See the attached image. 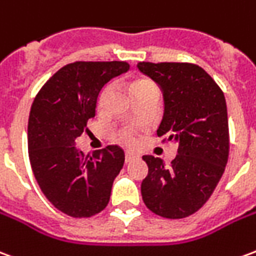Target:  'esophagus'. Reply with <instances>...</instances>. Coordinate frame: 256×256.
I'll list each match as a JSON object with an SVG mask.
<instances>
[{
    "label": "esophagus",
    "mask_w": 256,
    "mask_h": 256,
    "mask_svg": "<svg viewBox=\"0 0 256 256\" xmlns=\"http://www.w3.org/2000/svg\"><path fill=\"white\" fill-rule=\"evenodd\" d=\"M134 159H137V155H134L132 152H126V155H124V162H126V163H130V162H133Z\"/></svg>",
    "instance_id": "1"
}]
</instances>
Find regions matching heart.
Instances as JSON below:
<instances>
[{"mask_svg": "<svg viewBox=\"0 0 256 256\" xmlns=\"http://www.w3.org/2000/svg\"><path fill=\"white\" fill-rule=\"evenodd\" d=\"M158 89L156 88V84L150 80V79H146V78H141V79H137V80H134L133 84H132V90H133L134 96L137 97V96L142 94L145 92H148V90H155ZM108 88L102 90V93L100 96V104L104 102L106 100V94H108ZM118 137L120 141L123 142H126V144H132L134 141V130L133 128H122L119 133H118Z\"/></svg>", "mask_w": 256, "mask_h": 256, "instance_id": "obj_1", "label": "heart"}]
</instances>
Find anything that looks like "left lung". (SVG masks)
Instances as JSON below:
<instances>
[{"label": "left lung", "instance_id": "obj_1", "mask_svg": "<svg viewBox=\"0 0 256 256\" xmlns=\"http://www.w3.org/2000/svg\"><path fill=\"white\" fill-rule=\"evenodd\" d=\"M137 67L163 93L164 114L158 136L178 144L170 166L160 158L142 156L148 164L141 184L142 200L163 218H185L203 207L225 172L229 156L225 96L196 64L142 62Z\"/></svg>", "mask_w": 256, "mask_h": 256}]
</instances>
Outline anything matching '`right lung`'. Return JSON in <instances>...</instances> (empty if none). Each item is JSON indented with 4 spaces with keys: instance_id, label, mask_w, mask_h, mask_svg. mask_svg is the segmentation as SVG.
Here are the masks:
<instances>
[{
    "instance_id": "right-lung-1",
    "label": "right lung",
    "mask_w": 256,
    "mask_h": 256,
    "mask_svg": "<svg viewBox=\"0 0 256 256\" xmlns=\"http://www.w3.org/2000/svg\"><path fill=\"white\" fill-rule=\"evenodd\" d=\"M126 62H75L38 92L28 118V158L42 193L64 214L89 218L106 208L124 152L118 145L84 156L75 140L89 132L104 84L126 72Z\"/></svg>"
}]
</instances>
